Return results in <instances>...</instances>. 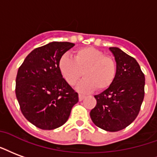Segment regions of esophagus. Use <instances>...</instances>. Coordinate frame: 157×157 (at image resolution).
I'll return each instance as SVG.
<instances>
[{"label": "esophagus", "mask_w": 157, "mask_h": 157, "mask_svg": "<svg viewBox=\"0 0 157 157\" xmlns=\"http://www.w3.org/2000/svg\"><path fill=\"white\" fill-rule=\"evenodd\" d=\"M84 98H85L84 95H82V94H79V101H82Z\"/></svg>", "instance_id": "esophagus-1"}]
</instances>
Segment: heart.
<instances>
[{
  "label": "heart",
  "mask_w": 157,
  "mask_h": 157,
  "mask_svg": "<svg viewBox=\"0 0 157 157\" xmlns=\"http://www.w3.org/2000/svg\"><path fill=\"white\" fill-rule=\"evenodd\" d=\"M58 67L65 81L70 85L78 82L82 75L86 76L76 89L82 92L104 90L111 86L117 75V63L110 56L91 46L76 50L74 57L67 54L60 57Z\"/></svg>",
  "instance_id": "1"
}]
</instances>
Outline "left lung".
Returning a JSON list of instances; mask_svg holds the SVG:
<instances>
[{
  "instance_id": "8db88e82",
  "label": "left lung",
  "mask_w": 157,
  "mask_h": 157,
  "mask_svg": "<svg viewBox=\"0 0 157 157\" xmlns=\"http://www.w3.org/2000/svg\"><path fill=\"white\" fill-rule=\"evenodd\" d=\"M117 61V75L111 86L95 96L90 111L93 123L107 132H118L134 121L145 95V75L135 58L117 47H110Z\"/></svg>"
}]
</instances>
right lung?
I'll return each mask as SVG.
<instances>
[{"label": "right lung", "instance_id": "1", "mask_svg": "<svg viewBox=\"0 0 157 157\" xmlns=\"http://www.w3.org/2000/svg\"><path fill=\"white\" fill-rule=\"evenodd\" d=\"M74 43L53 41L36 48L19 67L16 96L23 116L42 130H53L67 122L78 93L62 77L58 67L61 56Z\"/></svg>", "mask_w": 157, "mask_h": 157}]
</instances>
